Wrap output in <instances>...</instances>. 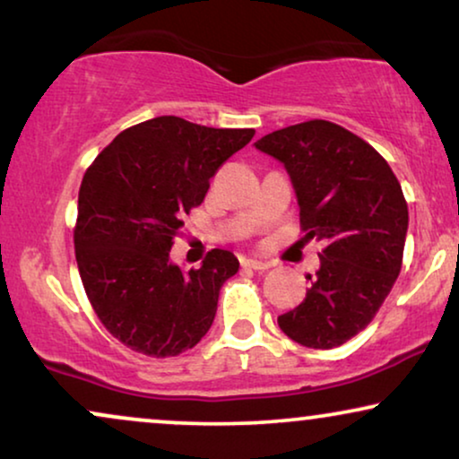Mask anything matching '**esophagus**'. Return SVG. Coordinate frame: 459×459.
<instances>
[{"instance_id":"obj_1","label":"esophagus","mask_w":459,"mask_h":459,"mask_svg":"<svg viewBox=\"0 0 459 459\" xmlns=\"http://www.w3.org/2000/svg\"><path fill=\"white\" fill-rule=\"evenodd\" d=\"M242 267L255 269V272H265V269L272 267V263H269V261H261V259H244V261H242Z\"/></svg>"}]
</instances>
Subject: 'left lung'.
Listing matches in <instances>:
<instances>
[{
	"label": "left lung",
	"instance_id": "8db88e82",
	"mask_svg": "<svg viewBox=\"0 0 459 459\" xmlns=\"http://www.w3.org/2000/svg\"><path fill=\"white\" fill-rule=\"evenodd\" d=\"M290 175L309 240H324L307 297L278 317L309 349L341 347L372 322L401 272L407 203L388 162L341 125L307 121L255 142Z\"/></svg>",
	"mask_w": 459,
	"mask_h": 459
}]
</instances>
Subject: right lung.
I'll use <instances>...</instances> for the list:
<instances>
[{"label":"right lung","instance_id":"right-lung-1","mask_svg":"<svg viewBox=\"0 0 459 459\" xmlns=\"http://www.w3.org/2000/svg\"><path fill=\"white\" fill-rule=\"evenodd\" d=\"M253 135L156 117L118 134L83 175L74 228L81 280L100 322L137 353L179 355L212 325L219 290L240 263L212 248L186 272L169 253L209 179Z\"/></svg>","mask_w":459,"mask_h":459}]
</instances>
